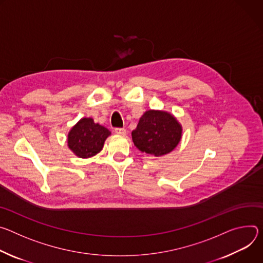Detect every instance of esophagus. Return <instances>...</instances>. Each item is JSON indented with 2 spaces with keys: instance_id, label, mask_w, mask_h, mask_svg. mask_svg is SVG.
I'll return each mask as SVG.
<instances>
[{
  "instance_id": "34e87169",
  "label": "esophagus",
  "mask_w": 263,
  "mask_h": 263,
  "mask_svg": "<svg viewBox=\"0 0 263 263\" xmlns=\"http://www.w3.org/2000/svg\"><path fill=\"white\" fill-rule=\"evenodd\" d=\"M115 133H116L117 135L125 136V135H126V129H125V128H120V127H117V128H115Z\"/></svg>"
}]
</instances>
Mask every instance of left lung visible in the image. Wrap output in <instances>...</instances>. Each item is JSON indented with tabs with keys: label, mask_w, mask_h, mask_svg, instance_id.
Listing matches in <instances>:
<instances>
[{
	"label": "left lung",
	"mask_w": 263,
	"mask_h": 263,
	"mask_svg": "<svg viewBox=\"0 0 263 263\" xmlns=\"http://www.w3.org/2000/svg\"><path fill=\"white\" fill-rule=\"evenodd\" d=\"M132 138L142 153L161 157L178 146L182 138V126L171 114L151 109L143 114Z\"/></svg>",
	"instance_id": "8db88e82"
}]
</instances>
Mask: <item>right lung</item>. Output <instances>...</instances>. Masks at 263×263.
<instances>
[{
  "instance_id": "right-lung-1",
  "label": "right lung",
  "mask_w": 263,
  "mask_h": 263,
  "mask_svg": "<svg viewBox=\"0 0 263 263\" xmlns=\"http://www.w3.org/2000/svg\"><path fill=\"white\" fill-rule=\"evenodd\" d=\"M109 135L107 128L92 118H82L69 132L68 146L78 158L87 159L101 152Z\"/></svg>"
}]
</instances>
